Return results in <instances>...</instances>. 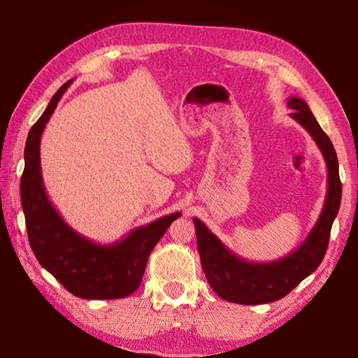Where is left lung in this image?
I'll use <instances>...</instances> for the list:
<instances>
[{"mask_svg": "<svg viewBox=\"0 0 358 358\" xmlns=\"http://www.w3.org/2000/svg\"><path fill=\"white\" fill-rule=\"evenodd\" d=\"M287 106L294 108L290 117L310 132L325 159L329 180L324 208L303 243L287 256L271 262H250L237 256L201 220L192 217L205 278L222 300L240 305H262L282 299L317 268L329 246L331 224L341 205L336 151L305 101L292 96L287 99Z\"/></svg>", "mask_w": 358, "mask_h": 358, "instance_id": "left-lung-1", "label": "left lung"}]
</instances>
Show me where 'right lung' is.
Returning a JSON list of instances; mask_svg holds the SVG:
<instances>
[{
    "label": "right lung",
    "mask_w": 358,
    "mask_h": 358,
    "mask_svg": "<svg viewBox=\"0 0 358 358\" xmlns=\"http://www.w3.org/2000/svg\"><path fill=\"white\" fill-rule=\"evenodd\" d=\"M69 83L58 90L28 132L20 199L29 246L39 264L72 295L87 300L123 299L141 286L150 252L181 213L157 217L108 245L83 237L63 220L42 181L41 137Z\"/></svg>",
    "instance_id": "add662e5"
}]
</instances>
